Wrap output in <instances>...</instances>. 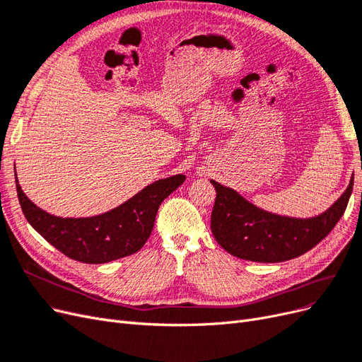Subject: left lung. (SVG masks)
Returning a JSON list of instances; mask_svg holds the SVG:
<instances>
[{
  "mask_svg": "<svg viewBox=\"0 0 362 362\" xmlns=\"http://www.w3.org/2000/svg\"><path fill=\"white\" fill-rule=\"evenodd\" d=\"M216 198L211 228L216 242L235 257L259 263L296 259L329 235L343 216L354 189V177L341 197L313 218H291L263 211L238 191L211 180Z\"/></svg>",
  "mask_w": 362,
  "mask_h": 362,
  "instance_id": "1",
  "label": "left lung"
}]
</instances>
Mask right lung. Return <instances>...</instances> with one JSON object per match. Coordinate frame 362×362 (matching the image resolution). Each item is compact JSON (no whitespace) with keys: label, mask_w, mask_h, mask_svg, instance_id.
Returning <instances> with one entry per match:
<instances>
[{"label":"right lung","mask_w":362,"mask_h":362,"mask_svg":"<svg viewBox=\"0 0 362 362\" xmlns=\"http://www.w3.org/2000/svg\"><path fill=\"white\" fill-rule=\"evenodd\" d=\"M185 179V174L159 179L123 204L96 216L62 218L34 204L15 174L19 204L30 226L67 257L90 264L108 263L141 250L153 230L160 203Z\"/></svg>","instance_id":"add662e5"}]
</instances>
